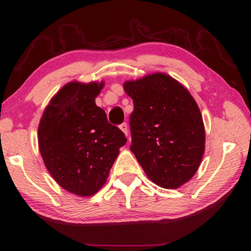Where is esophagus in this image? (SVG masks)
<instances>
[{"label": "esophagus", "mask_w": 251, "mask_h": 251, "mask_svg": "<svg viewBox=\"0 0 251 251\" xmlns=\"http://www.w3.org/2000/svg\"><path fill=\"white\" fill-rule=\"evenodd\" d=\"M120 129L123 131V133H125V134L126 135V137H128L129 131H128V126H126V122H123L122 125H120Z\"/></svg>", "instance_id": "obj_1"}]
</instances>
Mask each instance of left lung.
<instances>
[{
  "mask_svg": "<svg viewBox=\"0 0 251 251\" xmlns=\"http://www.w3.org/2000/svg\"><path fill=\"white\" fill-rule=\"evenodd\" d=\"M133 100L130 149L157 186L176 189L198 170L204 152L200 110L188 90L166 73L126 81Z\"/></svg>",
  "mask_w": 251,
  "mask_h": 251,
  "instance_id": "8db88e82",
  "label": "left lung"
}]
</instances>
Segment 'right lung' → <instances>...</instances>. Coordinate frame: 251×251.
I'll list each match as a JSON object with an SVG mask.
<instances>
[{
    "label": "right lung",
    "instance_id": "1",
    "mask_svg": "<svg viewBox=\"0 0 251 251\" xmlns=\"http://www.w3.org/2000/svg\"><path fill=\"white\" fill-rule=\"evenodd\" d=\"M103 85L76 81L65 84L45 108L39 125L45 167L61 187L82 197L100 190L126 142L125 133L110 125L96 104Z\"/></svg>",
    "mask_w": 251,
    "mask_h": 251
}]
</instances>
